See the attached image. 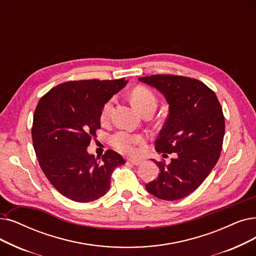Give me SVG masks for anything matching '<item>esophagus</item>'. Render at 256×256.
Masks as SVG:
<instances>
[{
  "label": "esophagus",
  "instance_id": "esophagus-1",
  "mask_svg": "<svg viewBox=\"0 0 256 256\" xmlns=\"http://www.w3.org/2000/svg\"><path fill=\"white\" fill-rule=\"evenodd\" d=\"M128 163H132V165H140L141 163H142V160H137V159H130L128 161Z\"/></svg>",
  "mask_w": 256,
  "mask_h": 256
}]
</instances>
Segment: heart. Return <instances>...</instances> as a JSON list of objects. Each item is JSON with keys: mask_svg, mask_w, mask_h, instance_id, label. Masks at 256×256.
Listing matches in <instances>:
<instances>
[{"mask_svg": "<svg viewBox=\"0 0 256 256\" xmlns=\"http://www.w3.org/2000/svg\"><path fill=\"white\" fill-rule=\"evenodd\" d=\"M132 102L140 113L146 112V110H154L158 106V98L156 94L150 90V88L144 86H138L130 94ZM113 100L106 102L102 110L100 119L102 121H106L108 118L110 110H112ZM146 142L144 138L140 134H132V132L126 130L117 132L110 137V144L112 146L121 154H134L139 146H142Z\"/></svg>", "mask_w": 256, "mask_h": 256, "instance_id": "b5f03b06", "label": "heart"}]
</instances>
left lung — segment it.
<instances>
[{"label":"left lung","mask_w":256,"mask_h":256,"mask_svg":"<svg viewBox=\"0 0 256 256\" xmlns=\"http://www.w3.org/2000/svg\"><path fill=\"white\" fill-rule=\"evenodd\" d=\"M139 80L159 90L170 104L156 150L176 154L170 164L154 161L160 172L146 188L165 201L180 200L203 183L220 158L225 135L223 110L216 93L196 78L157 74Z\"/></svg>","instance_id":"8db88e82"}]
</instances>
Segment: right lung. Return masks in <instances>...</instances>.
<instances>
[{
	"label": "right lung",
	"mask_w": 256,
	"mask_h": 256,
	"mask_svg": "<svg viewBox=\"0 0 256 256\" xmlns=\"http://www.w3.org/2000/svg\"><path fill=\"white\" fill-rule=\"evenodd\" d=\"M126 82L124 78L71 80L40 99L31 130L33 148L47 179L72 201L86 203L106 194L112 172L126 163L114 150L95 158L86 148L100 128L104 104Z\"/></svg>",
	"instance_id": "right-lung-1"
}]
</instances>
